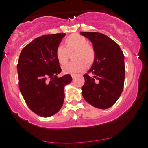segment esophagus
Segmentation results:
<instances>
[{
    "label": "esophagus",
    "instance_id": "34e87169",
    "mask_svg": "<svg viewBox=\"0 0 148 148\" xmlns=\"http://www.w3.org/2000/svg\"><path fill=\"white\" fill-rule=\"evenodd\" d=\"M71 77H72L73 79H75V77H76V75H75V74H71Z\"/></svg>",
    "mask_w": 148,
    "mask_h": 148
}]
</instances>
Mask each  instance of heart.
<instances>
[{"instance_id": "1", "label": "heart", "mask_w": 148, "mask_h": 148, "mask_svg": "<svg viewBox=\"0 0 148 148\" xmlns=\"http://www.w3.org/2000/svg\"><path fill=\"white\" fill-rule=\"evenodd\" d=\"M65 46L59 45L55 51L56 59L59 64L64 65L68 62L69 52L75 51L73 59L74 62H70L62 67L65 74H75L84 71L88 65H92L96 57L95 48L86 37L79 34H74L67 37L64 41Z\"/></svg>"}]
</instances>
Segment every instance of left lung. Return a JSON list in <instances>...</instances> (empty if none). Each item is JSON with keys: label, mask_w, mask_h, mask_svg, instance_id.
<instances>
[{"label": "left lung", "mask_w": 148, "mask_h": 148, "mask_svg": "<svg viewBox=\"0 0 148 148\" xmlns=\"http://www.w3.org/2000/svg\"><path fill=\"white\" fill-rule=\"evenodd\" d=\"M93 44L96 57L87 74L82 95L93 107L107 109L119 99L124 87L125 67L124 54L118 44L97 32H81Z\"/></svg>", "instance_id": "obj_1"}]
</instances>
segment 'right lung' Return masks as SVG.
<instances>
[{
    "label": "right lung",
    "mask_w": 148,
    "mask_h": 148,
    "mask_svg": "<svg viewBox=\"0 0 148 148\" xmlns=\"http://www.w3.org/2000/svg\"><path fill=\"white\" fill-rule=\"evenodd\" d=\"M65 33L44 35L35 38L21 52L17 64L19 89L30 110L37 115L49 117L62 108L64 87L71 76L58 78L62 71L55 51Z\"/></svg>",
    "instance_id": "obj_1"
}]
</instances>
